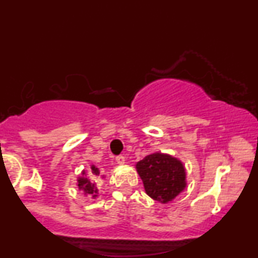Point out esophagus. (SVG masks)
I'll return each instance as SVG.
<instances>
[{"label":"esophagus","instance_id":"34e87169","mask_svg":"<svg viewBox=\"0 0 258 258\" xmlns=\"http://www.w3.org/2000/svg\"><path fill=\"white\" fill-rule=\"evenodd\" d=\"M115 160H116V162L119 165H123V164H125V161H126V158L123 155H119V156H116V159H115Z\"/></svg>","mask_w":258,"mask_h":258}]
</instances>
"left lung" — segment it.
Returning <instances> with one entry per match:
<instances>
[{
  "mask_svg": "<svg viewBox=\"0 0 258 258\" xmlns=\"http://www.w3.org/2000/svg\"><path fill=\"white\" fill-rule=\"evenodd\" d=\"M146 193L154 200L166 204L186 186L185 168L182 161L168 154L154 153L136 164Z\"/></svg>",
  "mask_w": 258,
  "mask_h": 258,
  "instance_id": "obj_1",
  "label": "left lung"
}]
</instances>
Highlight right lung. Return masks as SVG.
Wrapping results in <instances>:
<instances>
[{
  "mask_svg": "<svg viewBox=\"0 0 258 258\" xmlns=\"http://www.w3.org/2000/svg\"><path fill=\"white\" fill-rule=\"evenodd\" d=\"M90 172H91V174H93V177H94V176H99L100 171L98 167H96L94 165H92ZM78 186H79V189L84 190V193L86 195H91L92 198H97L98 189H97L96 182H92V179L88 178V177H86L85 171H82V177H79L78 178Z\"/></svg>",
  "mask_w": 258,
  "mask_h": 258,
  "instance_id": "right-lung-1",
  "label": "right lung"
}]
</instances>
